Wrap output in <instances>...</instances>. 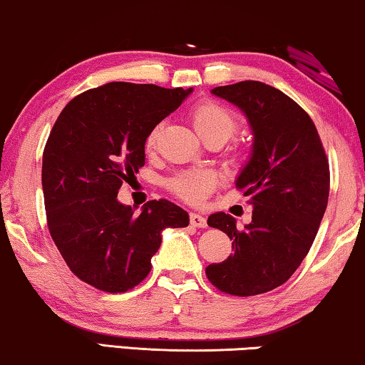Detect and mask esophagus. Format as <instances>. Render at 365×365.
<instances>
[{
    "mask_svg": "<svg viewBox=\"0 0 365 365\" xmlns=\"http://www.w3.org/2000/svg\"><path fill=\"white\" fill-rule=\"evenodd\" d=\"M189 221L194 227H207V221L206 217H202L201 214H196V212H191L189 214Z\"/></svg>",
    "mask_w": 365,
    "mask_h": 365,
    "instance_id": "obj_1",
    "label": "esophagus"
}]
</instances>
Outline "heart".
<instances>
[{"label":"heart","instance_id":"1","mask_svg":"<svg viewBox=\"0 0 365 365\" xmlns=\"http://www.w3.org/2000/svg\"><path fill=\"white\" fill-rule=\"evenodd\" d=\"M191 119L196 131L201 134L202 139L219 138L227 141L236 133L239 126L237 116L231 109L217 101H201L191 109ZM161 126H154L144 139V148L148 151L156 146ZM168 184V189L181 197L182 201L199 204L202 202L209 192L216 186V178L212 173L204 169H191V171L178 173L173 176Z\"/></svg>","mask_w":365,"mask_h":365}]
</instances>
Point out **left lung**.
Instances as JSON below:
<instances>
[{"mask_svg":"<svg viewBox=\"0 0 365 365\" xmlns=\"http://www.w3.org/2000/svg\"><path fill=\"white\" fill-rule=\"evenodd\" d=\"M252 128V154L236 179L251 196L252 221L244 229L226 212L207 224L232 239L234 254L209 264L212 286L231 296H257L287 281L307 256L329 199V161L316 124L296 101L259 81L214 88Z\"/></svg>","mask_w":365,"mask_h":365,"instance_id":"obj_1","label":"left lung"}]
</instances>
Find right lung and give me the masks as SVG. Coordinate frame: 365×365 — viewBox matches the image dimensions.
Returning <instances> with one entry per match:
<instances>
[{
    "label": "right lung",
    "mask_w": 365,
    "mask_h": 365,
    "mask_svg": "<svg viewBox=\"0 0 365 365\" xmlns=\"http://www.w3.org/2000/svg\"><path fill=\"white\" fill-rule=\"evenodd\" d=\"M192 89L108 83L73 98L43 153L48 229L74 276L104 292H126L151 271L166 227L189 214L168 199L141 214L118 201L124 181L144 166V139Z\"/></svg>",
    "instance_id": "1"
}]
</instances>
